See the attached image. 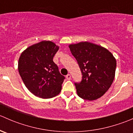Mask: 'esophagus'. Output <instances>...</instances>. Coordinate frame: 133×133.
Returning <instances> with one entry per match:
<instances>
[{
  "label": "esophagus",
  "instance_id": "esophagus-1",
  "mask_svg": "<svg viewBox=\"0 0 133 133\" xmlns=\"http://www.w3.org/2000/svg\"><path fill=\"white\" fill-rule=\"evenodd\" d=\"M66 78L68 80H70L71 79V75L70 74H68L66 75Z\"/></svg>",
  "mask_w": 133,
  "mask_h": 133
}]
</instances>
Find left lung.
<instances>
[{
	"label": "left lung",
	"mask_w": 133,
	"mask_h": 133,
	"mask_svg": "<svg viewBox=\"0 0 133 133\" xmlns=\"http://www.w3.org/2000/svg\"><path fill=\"white\" fill-rule=\"evenodd\" d=\"M69 48L82 74V81L75 83L77 95L90 101L102 96L115 78L116 61L112 53L89 42L70 44Z\"/></svg>",
	"instance_id": "obj_1"
}]
</instances>
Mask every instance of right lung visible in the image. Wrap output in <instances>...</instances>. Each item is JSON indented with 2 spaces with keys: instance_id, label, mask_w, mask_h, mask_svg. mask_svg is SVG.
<instances>
[{
  "instance_id": "add662e5",
  "label": "right lung",
  "mask_w": 133,
  "mask_h": 133,
  "mask_svg": "<svg viewBox=\"0 0 133 133\" xmlns=\"http://www.w3.org/2000/svg\"><path fill=\"white\" fill-rule=\"evenodd\" d=\"M58 49L53 42L44 41L28 47L20 56L19 74L25 87L36 96L51 98L61 91L65 77L53 60Z\"/></svg>"
}]
</instances>
